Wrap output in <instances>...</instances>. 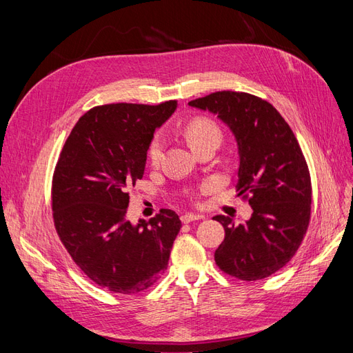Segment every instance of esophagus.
Instances as JSON below:
<instances>
[{"label":"esophagus","instance_id":"obj_1","mask_svg":"<svg viewBox=\"0 0 353 353\" xmlns=\"http://www.w3.org/2000/svg\"><path fill=\"white\" fill-rule=\"evenodd\" d=\"M201 218H203L201 215H194V213H185V215L181 216V221H183L184 223H190V222H193V221H199Z\"/></svg>","mask_w":353,"mask_h":353}]
</instances>
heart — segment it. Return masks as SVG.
Masks as SVG:
<instances>
[{
	"label": "heart",
	"instance_id": "heart-1",
	"mask_svg": "<svg viewBox=\"0 0 353 353\" xmlns=\"http://www.w3.org/2000/svg\"><path fill=\"white\" fill-rule=\"evenodd\" d=\"M184 135L188 140L190 145L197 150L199 147L203 144H208L210 141H221V128L219 125L210 119L208 116H194L191 117L190 121L185 122L184 125ZM163 150H165V138L162 134H156L153 137V140L148 144V150L147 156L150 163L153 166H157L160 162H162L163 157Z\"/></svg>",
	"mask_w": 353,
	"mask_h": 353
}]
</instances>
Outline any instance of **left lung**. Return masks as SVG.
I'll return each instance as SVG.
<instances>
[{
    "instance_id": "8db88e82",
    "label": "left lung",
    "mask_w": 353,
    "mask_h": 353,
    "mask_svg": "<svg viewBox=\"0 0 353 353\" xmlns=\"http://www.w3.org/2000/svg\"><path fill=\"white\" fill-rule=\"evenodd\" d=\"M188 104L216 113L236 135V188L253 209L239 225L230 216L213 218L225 230L215 262L237 280L266 279L292 261L311 222V174L302 148L280 112L253 94L218 91Z\"/></svg>"
}]
</instances>
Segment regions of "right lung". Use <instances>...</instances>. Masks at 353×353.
<instances>
[{"label":"right lung","mask_w":353,"mask_h":353,"mask_svg":"<svg viewBox=\"0 0 353 353\" xmlns=\"http://www.w3.org/2000/svg\"><path fill=\"white\" fill-rule=\"evenodd\" d=\"M175 109L176 100L97 105L81 116L60 152L51 187L56 231L78 268L109 292H144L168 268L181 230L176 213L160 209L137 227L125 216L156 128Z\"/></svg>","instance_id":"add662e5"}]
</instances>
